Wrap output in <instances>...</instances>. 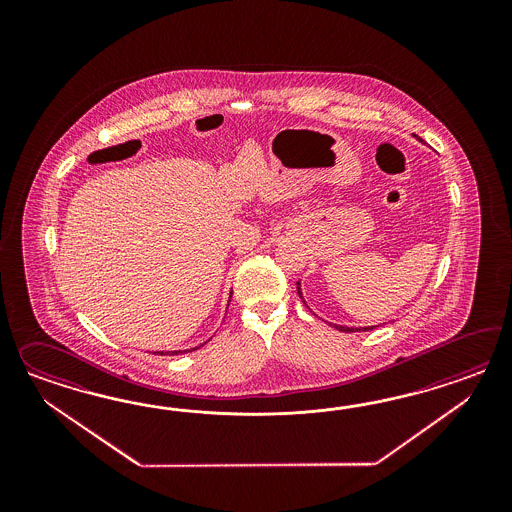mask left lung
I'll return each instance as SVG.
<instances>
[{
    "label": "left lung",
    "instance_id": "obj_1",
    "mask_svg": "<svg viewBox=\"0 0 512 512\" xmlns=\"http://www.w3.org/2000/svg\"><path fill=\"white\" fill-rule=\"evenodd\" d=\"M296 291H298V296L302 298V302L306 304V300H304V296H302V289H300V281H296ZM306 308H310V306H306ZM336 330H341V332H366V330H373L375 326H341V325H332Z\"/></svg>",
    "mask_w": 512,
    "mask_h": 512
}]
</instances>
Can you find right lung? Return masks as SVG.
I'll return each mask as SVG.
<instances>
[{
	"label": "right lung",
	"instance_id": "add662e5",
	"mask_svg": "<svg viewBox=\"0 0 512 512\" xmlns=\"http://www.w3.org/2000/svg\"><path fill=\"white\" fill-rule=\"evenodd\" d=\"M231 296H233V291H231ZM231 296H229V302H231ZM204 343H206V341H204ZM204 343H201L199 347H193V349H186V351H155L154 355H180V353H191V351H195V349H201Z\"/></svg>",
	"mask_w": 512,
	"mask_h": 512
}]
</instances>
